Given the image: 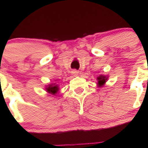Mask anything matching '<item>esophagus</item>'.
<instances>
[{"instance_id": "esophagus-1", "label": "esophagus", "mask_w": 148, "mask_h": 148, "mask_svg": "<svg viewBox=\"0 0 148 148\" xmlns=\"http://www.w3.org/2000/svg\"><path fill=\"white\" fill-rule=\"evenodd\" d=\"M71 73H72V74H73V75H74V76H77V74H78L79 71H77V70L74 69V70H72V71H71Z\"/></svg>"}]
</instances>
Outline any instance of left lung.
<instances>
[{"label":"left lung","mask_w":148,"mask_h":148,"mask_svg":"<svg viewBox=\"0 0 148 148\" xmlns=\"http://www.w3.org/2000/svg\"><path fill=\"white\" fill-rule=\"evenodd\" d=\"M107 79V78H106V77H104V76H100V77H98L97 79H98V84H99V86H102V85L106 82Z\"/></svg>","instance_id":"obj_1"}]
</instances>
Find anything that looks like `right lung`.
<instances>
[{"mask_svg":"<svg viewBox=\"0 0 148 148\" xmlns=\"http://www.w3.org/2000/svg\"><path fill=\"white\" fill-rule=\"evenodd\" d=\"M46 89L47 90V92H49V93L51 94V95H55V94L57 93L58 91H59V87H58V86H56V85L50 84L49 85L48 87H46Z\"/></svg>","mask_w":148,"mask_h":148,"instance_id":"add662e5","label":"right lung"}]
</instances>
